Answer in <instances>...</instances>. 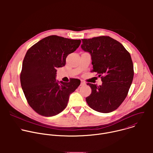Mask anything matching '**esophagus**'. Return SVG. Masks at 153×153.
<instances>
[{"label":"esophagus","mask_w":153,"mask_h":153,"mask_svg":"<svg viewBox=\"0 0 153 153\" xmlns=\"http://www.w3.org/2000/svg\"><path fill=\"white\" fill-rule=\"evenodd\" d=\"M85 85H86V83H85L83 80H81V82H80V86H84Z\"/></svg>","instance_id":"esophagus-1"}]
</instances>
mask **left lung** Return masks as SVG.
I'll list each match as a JSON object with an SVG mask.
<instances>
[{"mask_svg": "<svg viewBox=\"0 0 153 153\" xmlns=\"http://www.w3.org/2000/svg\"><path fill=\"white\" fill-rule=\"evenodd\" d=\"M81 48L91 56L93 70L101 77L102 85L88 83L92 90L86 101L94 110L108 113L122 103L134 77L133 63L122 44L109 36L82 39Z\"/></svg>", "mask_w": 153, "mask_h": 153, "instance_id": "1", "label": "left lung"}]
</instances>
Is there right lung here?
Listing matches in <instances>:
<instances>
[{"instance_id":"add662e5","label":"right lung","mask_w":153,"mask_h":153,"mask_svg":"<svg viewBox=\"0 0 153 153\" xmlns=\"http://www.w3.org/2000/svg\"><path fill=\"white\" fill-rule=\"evenodd\" d=\"M80 40L53 35L40 40L27 52L20 73V83L29 105L39 114L51 117L67 107L70 95L80 81L57 82V68L66 63L68 54L79 47Z\"/></svg>"}]
</instances>
